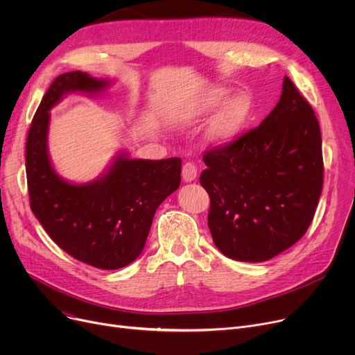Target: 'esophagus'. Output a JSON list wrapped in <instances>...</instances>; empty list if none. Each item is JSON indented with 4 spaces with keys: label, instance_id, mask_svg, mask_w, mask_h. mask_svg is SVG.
<instances>
[{
    "label": "esophagus",
    "instance_id": "34e87169",
    "mask_svg": "<svg viewBox=\"0 0 355 355\" xmlns=\"http://www.w3.org/2000/svg\"><path fill=\"white\" fill-rule=\"evenodd\" d=\"M197 178V166L193 162H185L182 166V180L191 182Z\"/></svg>",
    "mask_w": 355,
    "mask_h": 355
}]
</instances>
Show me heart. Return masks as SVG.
<instances>
[{
  "label": "heart",
  "instance_id": "1",
  "mask_svg": "<svg viewBox=\"0 0 355 355\" xmlns=\"http://www.w3.org/2000/svg\"><path fill=\"white\" fill-rule=\"evenodd\" d=\"M227 90L221 87L209 89L174 114L173 119L180 125H193L204 121L226 99ZM252 112V102L246 95L229 98L209 123L206 138L216 146L232 144L243 130Z\"/></svg>",
  "mask_w": 355,
  "mask_h": 355
}]
</instances>
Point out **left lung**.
Wrapping results in <instances>:
<instances>
[{
    "label": "left lung",
    "instance_id": "1",
    "mask_svg": "<svg viewBox=\"0 0 355 355\" xmlns=\"http://www.w3.org/2000/svg\"><path fill=\"white\" fill-rule=\"evenodd\" d=\"M202 159L209 229L223 254L265 262L305 234L322 191V141L313 109L288 76L262 123Z\"/></svg>",
    "mask_w": 355,
    "mask_h": 355
}]
</instances>
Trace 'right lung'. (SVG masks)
I'll return each instance as SVG.
<instances>
[{
  "instance_id": "right-lung-1",
  "label": "right lung",
  "mask_w": 355,
  "mask_h": 355,
  "mask_svg": "<svg viewBox=\"0 0 355 355\" xmlns=\"http://www.w3.org/2000/svg\"><path fill=\"white\" fill-rule=\"evenodd\" d=\"M109 85L79 70L55 78L33 118L26 145L34 216L60 249L105 270L128 266L141 254L157 209L181 182L180 158L135 159L125 151L89 182H71L54 170L50 110L70 93L98 96Z\"/></svg>"
}]
</instances>
